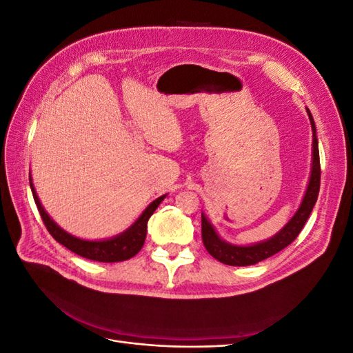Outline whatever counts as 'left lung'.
<instances>
[{
    "label": "left lung",
    "mask_w": 353,
    "mask_h": 353,
    "mask_svg": "<svg viewBox=\"0 0 353 353\" xmlns=\"http://www.w3.org/2000/svg\"><path fill=\"white\" fill-rule=\"evenodd\" d=\"M309 121L312 126V169H311V178H309V184L305 191L303 200L299 206L294 216L288 221L285 225L275 234L270 240H265L261 243H256L252 245H236L222 240L218 232L213 228L212 223L208 218L201 213V239L205 244L206 250L218 259L219 262L231 265V266H249L258 263L270 256L279 253L288 244L293 243L294 239L302 231L305 223L311 215V212L315 206L318 193H319V181H321V166H319V152H318V140H316V128L314 117L306 109Z\"/></svg>",
    "instance_id": "obj_1"
}]
</instances>
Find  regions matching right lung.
Returning <instances> with one entry per match:
<instances>
[{"mask_svg": "<svg viewBox=\"0 0 353 353\" xmlns=\"http://www.w3.org/2000/svg\"><path fill=\"white\" fill-rule=\"evenodd\" d=\"M29 183H30L32 194H34V200L37 203V208L39 210V215L42 221H44L46 227L52 236V239L65 245L66 249L72 250L73 253L82 256V258L97 261V262H122V261L131 259L132 256H135L138 252H140L144 245L145 236H147V222L154 213V210L157 209V206L166 197L165 194L152 201L150 205L147 206V209L141 213L140 218H138L126 231L119 234V236L108 239V240L91 241V240L78 239L72 236V234L66 232L65 230H61L57 223L50 218L46 209L42 208L41 201L37 196L35 187L32 184L30 175H29Z\"/></svg>", "mask_w": 353, "mask_h": 353, "instance_id": "right-lung-1", "label": "right lung"}]
</instances>
